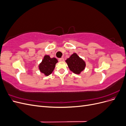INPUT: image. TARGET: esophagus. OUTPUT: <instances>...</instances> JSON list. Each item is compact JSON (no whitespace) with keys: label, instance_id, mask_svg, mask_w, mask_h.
<instances>
[{"label":"esophagus","instance_id":"34e87169","mask_svg":"<svg viewBox=\"0 0 126 126\" xmlns=\"http://www.w3.org/2000/svg\"><path fill=\"white\" fill-rule=\"evenodd\" d=\"M58 60L59 61V62H63V61H64V58H59Z\"/></svg>","mask_w":126,"mask_h":126}]
</instances>
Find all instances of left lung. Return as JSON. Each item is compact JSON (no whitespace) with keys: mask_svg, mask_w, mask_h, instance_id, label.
Segmentation results:
<instances>
[{"mask_svg":"<svg viewBox=\"0 0 126 126\" xmlns=\"http://www.w3.org/2000/svg\"><path fill=\"white\" fill-rule=\"evenodd\" d=\"M66 62L70 70L76 74L80 73V72L84 70L86 66L85 62L76 53H74L68 58Z\"/></svg>","mask_w":126,"mask_h":126,"instance_id":"8db88e82","label":"left lung"}]
</instances>
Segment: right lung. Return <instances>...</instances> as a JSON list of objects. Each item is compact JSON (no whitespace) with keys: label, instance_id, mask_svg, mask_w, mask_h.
<instances>
[{"label":"right lung","instance_id":"add662e5","mask_svg":"<svg viewBox=\"0 0 126 126\" xmlns=\"http://www.w3.org/2000/svg\"><path fill=\"white\" fill-rule=\"evenodd\" d=\"M58 60L56 58H51L49 56L46 55L41 63L39 64V70L46 76H48L52 72Z\"/></svg>","mask_w":126,"mask_h":126}]
</instances>
